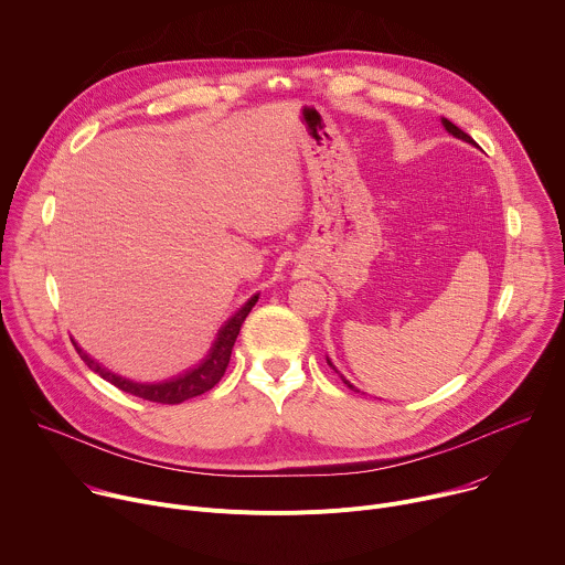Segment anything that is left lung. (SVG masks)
I'll use <instances>...</instances> for the list:
<instances>
[{"mask_svg": "<svg viewBox=\"0 0 565 565\" xmlns=\"http://www.w3.org/2000/svg\"><path fill=\"white\" fill-rule=\"evenodd\" d=\"M443 122H445V128H447V130H449L454 137H458V139H462V141H469V143H473V139H471L467 132H462V130L458 128V125H454L449 118H443ZM328 363H330V361H328ZM330 365H332V363H330ZM343 382H345V380H343ZM345 384H348V382H345ZM348 388H352V391H354V386H352V384H348Z\"/></svg>", "mask_w": 565, "mask_h": 565, "instance_id": "1", "label": "left lung"}]
</instances>
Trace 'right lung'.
I'll return each instance as SVG.
<instances>
[{
  "instance_id": "1",
  "label": "right lung",
  "mask_w": 565,
  "mask_h": 565,
  "mask_svg": "<svg viewBox=\"0 0 565 565\" xmlns=\"http://www.w3.org/2000/svg\"><path fill=\"white\" fill-rule=\"evenodd\" d=\"M258 302V296L250 298L242 309H237L235 315L226 321V326L220 330L217 334V341L215 345L211 348V354L204 359L202 365H198L195 370L185 372L183 377H177L172 382H163V384H135V382H128L118 377V374H111L109 370L100 367V363H96L89 354H85L78 345H76V352L81 354V359L96 372L100 374L103 380H107L109 384H114L118 391L122 393H130L135 397H141V399H148V402H157V404H181L185 399L191 397H198V395H204L209 393L226 372V365L231 361V350L235 345V339L239 334V328L244 323V319L248 317L250 307H254Z\"/></svg>"
}]
</instances>
